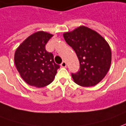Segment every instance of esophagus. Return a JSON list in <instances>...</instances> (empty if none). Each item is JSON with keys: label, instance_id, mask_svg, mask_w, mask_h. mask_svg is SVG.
Here are the masks:
<instances>
[{"label": "esophagus", "instance_id": "34e87169", "mask_svg": "<svg viewBox=\"0 0 126 126\" xmlns=\"http://www.w3.org/2000/svg\"><path fill=\"white\" fill-rule=\"evenodd\" d=\"M61 66L63 67H65L67 66V63L65 61H63L62 63H61Z\"/></svg>", "mask_w": 126, "mask_h": 126}]
</instances>
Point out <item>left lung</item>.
<instances>
[{
	"instance_id": "left-lung-1",
	"label": "left lung",
	"mask_w": 126,
	"mask_h": 126,
	"mask_svg": "<svg viewBox=\"0 0 126 126\" xmlns=\"http://www.w3.org/2000/svg\"><path fill=\"white\" fill-rule=\"evenodd\" d=\"M66 43L76 52L80 64L72 77L77 84L90 87L102 80L108 72L112 54L109 45L96 32L81 26L63 34Z\"/></svg>"
}]
</instances>
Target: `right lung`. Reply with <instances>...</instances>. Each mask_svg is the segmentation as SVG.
Returning a JSON list of instances; mask_svg holds the SVG:
<instances>
[{
  "mask_svg": "<svg viewBox=\"0 0 126 126\" xmlns=\"http://www.w3.org/2000/svg\"><path fill=\"white\" fill-rule=\"evenodd\" d=\"M52 34L37 32L32 34L17 48L14 62L21 77L27 84L43 88L50 84L60 67L54 55L45 49Z\"/></svg>",
  "mask_w": 126,
  "mask_h": 126,
  "instance_id": "right-lung-1",
  "label": "right lung"
}]
</instances>
